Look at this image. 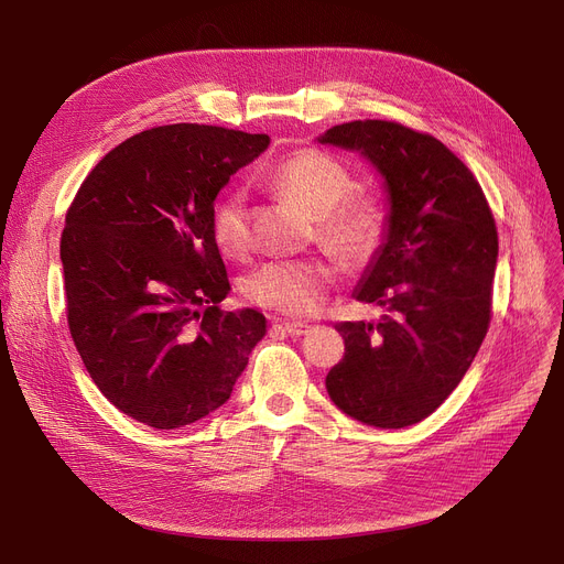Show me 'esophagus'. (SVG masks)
Masks as SVG:
<instances>
[{"label": "esophagus", "instance_id": "34e87169", "mask_svg": "<svg viewBox=\"0 0 564 564\" xmlns=\"http://www.w3.org/2000/svg\"><path fill=\"white\" fill-rule=\"evenodd\" d=\"M279 327L283 329V332H288L290 336H304V334H308V324H304V322H281Z\"/></svg>", "mask_w": 564, "mask_h": 564}]
</instances>
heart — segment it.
<instances>
[{"label":"heart","mask_w":564,"mask_h":564,"mask_svg":"<svg viewBox=\"0 0 564 564\" xmlns=\"http://www.w3.org/2000/svg\"><path fill=\"white\" fill-rule=\"evenodd\" d=\"M264 181L315 217V240L343 264L368 260L383 237V210L375 196L351 189V175L336 158L306 148L267 171ZM213 235L228 256L249 247V205L242 187L228 189L215 205ZM332 285V272L317 260H270L245 281L247 297L292 317L315 313Z\"/></svg>","instance_id":"heart-1"}]
</instances>
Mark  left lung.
I'll list each match as a JSON object with an SVG mask.
<instances>
[{
    "mask_svg": "<svg viewBox=\"0 0 564 564\" xmlns=\"http://www.w3.org/2000/svg\"><path fill=\"white\" fill-rule=\"evenodd\" d=\"M317 141L361 153L389 203L381 245L354 290V300L387 313L377 324H338L345 357L327 375V393L372 427L421 423L457 389L487 336L494 215L466 164L430 134L351 121Z\"/></svg>",
    "mask_w": 564,
    "mask_h": 564,
    "instance_id": "1",
    "label": "left lung"
}]
</instances>
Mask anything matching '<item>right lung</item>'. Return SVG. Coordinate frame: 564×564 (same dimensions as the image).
I'll return each instance as SVG.
<instances>
[{
	"mask_svg": "<svg viewBox=\"0 0 564 564\" xmlns=\"http://www.w3.org/2000/svg\"><path fill=\"white\" fill-rule=\"evenodd\" d=\"M270 137L177 123L143 130L86 175L62 235L68 327L102 395L155 430L228 402L267 334L230 292L215 198Z\"/></svg>",
	"mask_w": 564,
	"mask_h": 564,
	"instance_id": "1",
	"label": "right lung"
}]
</instances>
